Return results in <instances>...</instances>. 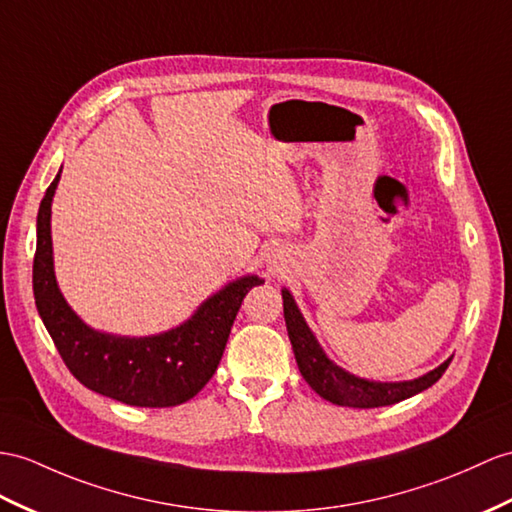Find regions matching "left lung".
<instances>
[{"mask_svg": "<svg viewBox=\"0 0 512 512\" xmlns=\"http://www.w3.org/2000/svg\"><path fill=\"white\" fill-rule=\"evenodd\" d=\"M282 306L286 330H289V339L293 345L299 373H302L304 380L310 384V389L319 393L323 400H328L336 406L378 408L408 400V397L426 391L428 386L439 380L454 358L450 356L445 363H441L428 373H423V376L415 380L380 382L360 378L336 365L334 360H330L328 354L323 352V347L319 345L313 330L308 328L302 310L297 308L289 289H282Z\"/></svg>", "mask_w": 512, "mask_h": 512, "instance_id": "1", "label": "left lung"}]
</instances>
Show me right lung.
Masks as SVG:
<instances>
[{
    "label": "right lung",
    "instance_id": "obj_1",
    "mask_svg": "<svg viewBox=\"0 0 512 512\" xmlns=\"http://www.w3.org/2000/svg\"><path fill=\"white\" fill-rule=\"evenodd\" d=\"M60 173L49 184L36 217L32 269L36 310L69 371L86 389L112 400L169 408L189 402L213 378L243 297L258 276H241L206 297L180 326L149 336H121L84 323L60 293L54 271L52 202Z\"/></svg>",
    "mask_w": 512,
    "mask_h": 512
}]
</instances>
